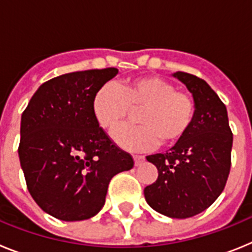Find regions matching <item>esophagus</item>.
Here are the masks:
<instances>
[{
  "instance_id": "obj_1",
  "label": "esophagus",
  "mask_w": 252,
  "mask_h": 252,
  "mask_svg": "<svg viewBox=\"0 0 252 252\" xmlns=\"http://www.w3.org/2000/svg\"><path fill=\"white\" fill-rule=\"evenodd\" d=\"M133 160H135V165L137 166L145 160V157H142V155H133Z\"/></svg>"
}]
</instances>
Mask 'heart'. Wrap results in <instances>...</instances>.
I'll use <instances>...</instances> for the list:
<instances>
[{
  "label": "heart",
  "instance_id": "heart-1",
  "mask_svg": "<svg viewBox=\"0 0 252 252\" xmlns=\"http://www.w3.org/2000/svg\"><path fill=\"white\" fill-rule=\"evenodd\" d=\"M135 113L139 125L124 126L113 135L125 149L146 151L169 148L179 144L193 127L197 116V103L189 93L177 91L174 83L158 77L142 75L127 79L116 88L103 84L92 99L95 121L103 130L113 131Z\"/></svg>",
  "mask_w": 252,
  "mask_h": 252
}]
</instances>
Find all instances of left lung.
<instances>
[{
    "label": "left lung",
    "mask_w": 252,
    "mask_h": 252,
    "mask_svg": "<svg viewBox=\"0 0 252 252\" xmlns=\"http://www.w3.org/2000/svg\"><path fill=\"white\" fill-rule=\"evenodd\" d=\"M193 94L197 116L189 133L165 154L146 159L158 168V179L144 189L157 212L188 218L203 212L220 197L231 169L232 131L226 106L201 78L174 73Z\"/></svg>",
    "instance_id": "1"
}]
</instances>
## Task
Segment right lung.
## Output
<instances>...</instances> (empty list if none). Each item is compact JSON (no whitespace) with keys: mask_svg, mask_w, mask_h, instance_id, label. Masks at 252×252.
<instances>
[{"mask_svg":"<svg viewBox=\"0 0 252 252\" xmlns=\"http://www.w3.org/2000/svg\"><path fill=\"white\" fill-rule=\"evenodd\" d=\"M119 69L59 75L39 87L21 117L19 157L31 197L62 221H83L101 211L111 179L133 159L95 121L94 93Z\"/></svg>","mask_w":252,"mask_h":252,"instance_id":"right-lung-1","label":"right lung"}]
</instances>
